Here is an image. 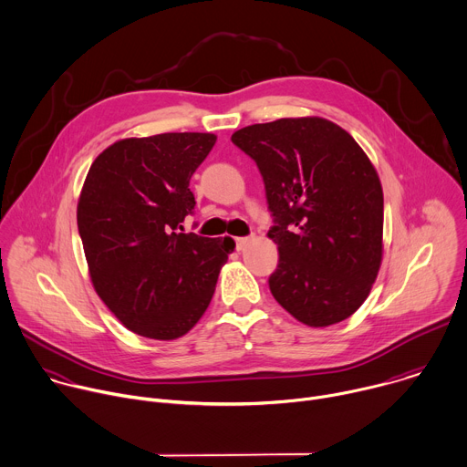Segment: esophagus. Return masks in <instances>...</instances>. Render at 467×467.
<instances>
[{
	"label": "esophagus",
	"instance_id": "obj_1",
	"mask_svg": "<svg viewBox=\"0 0 467 467\" xmlns=\"http://www.w3.org/2000/svg\"><path fill=\"white\" fill-rule=\"evenodd\" d=\"M250 243H252V237H237V239H235L237 250H244Z\"/></svg>",
	"mask_w": 467,
	"mask_h": 467
}]
</instances>
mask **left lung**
<instances>
[{"instance_id":"8db88e82","label":"left lung","mask_w":467,"mask_h":467,"mask_svg":"<svg viewBox=\"0 0 467 467\" xmlns=\"http://www.w3.org/2000/svg\"><path fill=\"white\" fill-rule=\"evenodd\" d=\"M232 141L259 167L275 226V302L309 327L349 318L383 261V188L360 145L324 118L244 127Z\"/></svg>"}]
</instances>
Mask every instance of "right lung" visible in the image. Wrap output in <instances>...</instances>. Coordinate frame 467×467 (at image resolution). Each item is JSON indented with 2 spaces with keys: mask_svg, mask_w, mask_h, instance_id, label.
<instances>
[{
  "mask_svg": "<svg viewBox=\"0 0 467 467\" xmlns=\"http://www.w3.org/2000/svg\"><path fill=\"white\" fill-rule=\"evenodd\" d=\"M217 141L210 132L125 138L93 160L77 204L91 285L130 331L174 340L206 313L232 237L183 234L190 180Z\"/></svg>",
  "mask_w": 467,
  "mask_h": 467,
  "instance_id": "right-lung-1",
  "label": "right lung"
}]
</instances>
